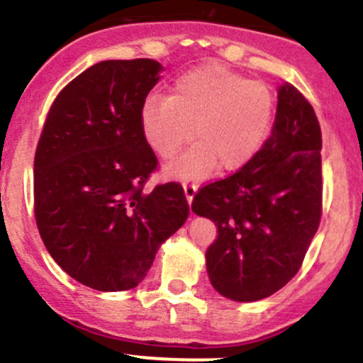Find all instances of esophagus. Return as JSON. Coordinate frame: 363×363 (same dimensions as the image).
Listing matches in <instances>:
<instances>
[{"label":"esophagus","instance_id":"obj_1","mask_svg":"<svg viewBox=\"0 0 363 363\" xmlns=\"http://www.w3.org/2000/svg\"><path fill=\"white\" fill-rule=\"evenodd\" d=\"M183 190H185V197H186V201H189V203H190V202H192L195 192H197V185H195L194 182L185 180V182H183Z\"/></svg>","mask_w":363,"mask_h":363}]
</instances>
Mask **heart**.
<instances>
[{"mask_svg":"<svg viewBox=\"0 0 363 363\" xmlns=\"http://www.w3.org/2000/svg\"><path fill=\"white\" fill-rule=\"evenodd\" d=\"M274 94L219 65L186 72L166 99L150 97L140 109L145 144L161 160H173L192 137V147L169 173L199 180L219 166L243 168L259 152L274 121Z\"/></svg>","mask_w":363,"mask_h":363,"instance_id":"heart-1","label":"heart"}]
</instances>
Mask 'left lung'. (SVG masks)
Wrapping results in <instances>:
<instances>
[{"label":"left lung","mask_w":363,"mask_h":363,"mask_svg":"<svg viewBox=\"0 0 363 363\" xmlns=\"http://www.w3.org/2000/svg\"><path fill=\"white\" fill-rule=\"evenodd\" d=\"M320 149L315 111L298 89L284 84L274 127L254 160L195 194L194 213L218 226L206 262L223 296L262 300L302 267L323 216Z\"/></svg>","instance_id":"left-lung-1"}]
</instances>
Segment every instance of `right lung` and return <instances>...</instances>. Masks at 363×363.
Returning <instances> with one entry per match:
<instances>
[{
    "instance_id": "obj_1",
    "label": "right lung",
    "mask_w": 363,
    "mask_h": 363,
    "mask_svg": "<svg viewBox=\"0 0 363 363\" xmlns=\"http://www.w3.org/2000/svg\"><path fill=\"white\" fill-rule=\"evenodd\" d=\"M149 58L92 65L52 101L34 157V216L56 264L85 286L123 291L145 278L157 248L190 213L157 169L140 109L160 80Z\"/></svg>"
}]
</instances>
